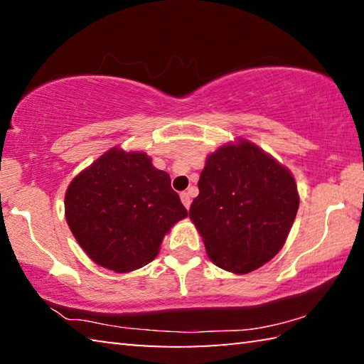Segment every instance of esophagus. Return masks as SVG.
I'll return each instance as SVG.
<instances>
[{"label":"esophagus","mask_w":364,"mask_h":364,"mask_svg":"<svg viewBox=\"0 0 364 364\" xmlns=\"http://www.w3.org/2000/svg\"><path fill=\"white\" fill-rule=\"evenodd\" d=\"M180 197H181L183 205L186 207V208H189V205H191V197H189V193H181V194H180Z\"/></svg>","instance_id":"34e87169"}]
</instances>
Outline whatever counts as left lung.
<instances>
[{
	"label": "left lung",
	"instance_id": "1",
	"mask_svg": "<svg viewBox=\"0 0 364 364\" xmlns=\"http://www.w3.org/2000/svg\"><path fill=\"white\" fill-rule=\"evenodd\" d=\"M189 218L217 267L250 273L282 249L299 210L291 171L247 139L207 157Z\"/></svg>",
	"mask_w": 364,
	"mask_h": 364
}]
</instances>
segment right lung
<instances>
[{"label": "right lung", "mask_w": 364, "mask_h": 364, "mask_svg": "<svg viewBox=\"0 0 364 364\" xmlns=\"http://www.w3.org/2000/svg\"><path fill=\"white\" fill-rule=\"evenodd\" d=\"M65 218L86 255L101 267L128 273L157 257L165 234L188 210L144 152L119 147L73 178Z\"/></svg>", "instance_id": "obj_1"}]
</instances>
